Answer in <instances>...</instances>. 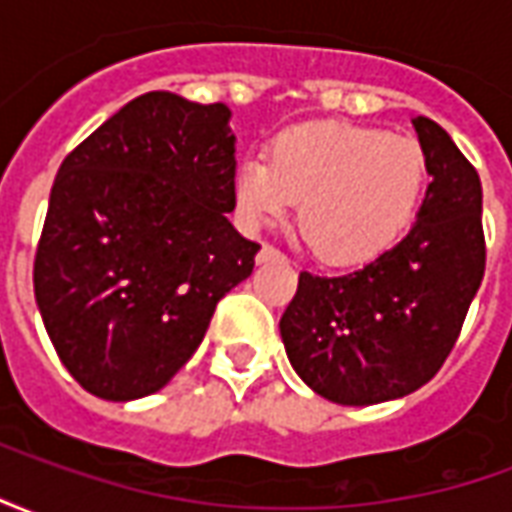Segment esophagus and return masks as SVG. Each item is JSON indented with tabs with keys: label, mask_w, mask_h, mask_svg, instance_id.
Returning <instances> with one entry per match:
<instances>
[{
	"label": "esophagus",
	"mask_w": 512,
	"mask_h": 512,
	"mask_svg": "<svg viewBox=\"0 0 512 512\" xmlns=\"http://www.w3.org/2000/svg\"><path fill=\"white\" fill-rule=\"evenodd\" d=\"M274 257H279L277 249H274V246L263 244L260 246V252H257V263H266V260H274Z\"/></svg>",
	"instance_id": "1"
}]
</instances>
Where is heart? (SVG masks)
<instances>
[{"label": "heart", "mask_w": 512, "mask_h": 512, "mask_svg": "<svg viewBox=\"0 0 512 512\" xmlns=\"http://www.w3.org/2000/svg\"><path fill=\"white\" fill-rule=\"evenodd\" d=\"M428 161L417 139L373 126L329 123L279 134L235 169L233 202L246 230H263L299 202L296 224L329 266L376 260L417 216Z\"/></svg>", "instance_id": "obj_1"}]
</instances>
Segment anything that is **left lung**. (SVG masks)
I'll list each match as a JSON object with an SVG mask.
<instances>
[{
	"label": "left lung",
	"instance_id": "left-lung-1",
	"mask_svg": "<svg viewBox=\"0 0 512 512\" xmlns=\"http://www.w3.org/2000/svg\"><path fill=\"white\" fill-rule=\"evenodd\" d=\"M411 126L430 175L414 227L356 271H301L279 321L293 370L340 406H376L428 384L483 282L480 175L439 123L417 115Z\"/></svg>",
	"mask_w": 512,
	"mask_h": 512
}]
</instances>
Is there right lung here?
<instances>
[{
    "label": "right lung",
    "mask_w": 512,
    "mask_h": 512,
    "mask_svg": "<svg viewBox=\"0 0 512 512\" xmlns=\"http://www.w3.org/2000/svg\"><path fill=\"white\" fill-rule=\"evenodd\" d=\"M224 104L145 93L62 161L35 255L54 351L95 397L164 389L260 246L235 230Z\"/></svg>",
    "instance_id": "right-lung-1"
}]
</instances>
